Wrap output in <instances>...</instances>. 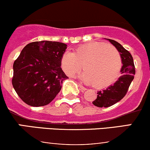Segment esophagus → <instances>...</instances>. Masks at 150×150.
Instances as JSON below:
<instances>
[{"label": "esophagus", "instance_id": "esophagus-1", "mask_svg": "<svg viewBox=\"0 0 150 150\" xmlns=\"http://www.w3.org/2000/svg\"><path fill=\"white\" fill-rule=\"evenodd\" d=\"M79 85V87H80V89H82V90H84V91H85L86 89H87L85 88V87H84V86H82V85H81L80 83H79V85Z\"/></svg>", "mask_w": 150, "mask_h": 150}]
</instances>
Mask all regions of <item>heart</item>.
Masks as SVG:
<instances>
[{"label":"heart","instance_id":"heart-1","mask_svg":"<svg viewBox=\"0 0 150 150\" xmlns=\"http://www.w3.org/2000/svg\"><path fill=\"white\" fill-rule=\"evenodd\" d=\"M80 77L97 89L108 87L117 80L122 68V58L116 47L104 42L87 43L73 52L62 54L60 65L68 76L73 77L81 68Z\"/></svg>","mask_w":150,"mask_h":150}]
</instances>
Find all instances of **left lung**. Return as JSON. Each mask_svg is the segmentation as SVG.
Masks as SVG:
<instances>
[{"mask_svg":"<svg viewBox=\"0 0 150 150\" xmlns=\"http://www.w3.org/2000/svg\"><path fill=\"white\" fill-rule=\"evenodd\" d=\"M107 39L120 52L123 66L120 70L121 76L118 80L106 89L99 91L97 92V99L92 101V104L94 106L100 108L109 107L121 100L128 92L135 74L133 58L130 53L124 49L118 42L112 39Z\"/></svg>","mask_w":150,"mask_h":150,"instance_id":"1","label":"left lung"}]
</instances>
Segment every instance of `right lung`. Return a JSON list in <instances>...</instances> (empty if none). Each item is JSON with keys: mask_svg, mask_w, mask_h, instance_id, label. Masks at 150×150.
I'll return each mask as SVG.
<instances>
[{"mask_svg": "<svg viewBox=\"0 0 150 150\" xmlns=\"http://www.w3.org/2000/svg\"><path fill=\"white\" fill-rule=\"evenodd\" d=\"M67 45L42 41L30 43L22 50L13 64L12 84L24 102L43 106L52 101L61 91L63 81L68 78L60 60Z\"/></svg>", "mask_w": 150, "mask_h": 150, "instance_id": "right-lung-1", "label": "right lung"}]
</instances>
